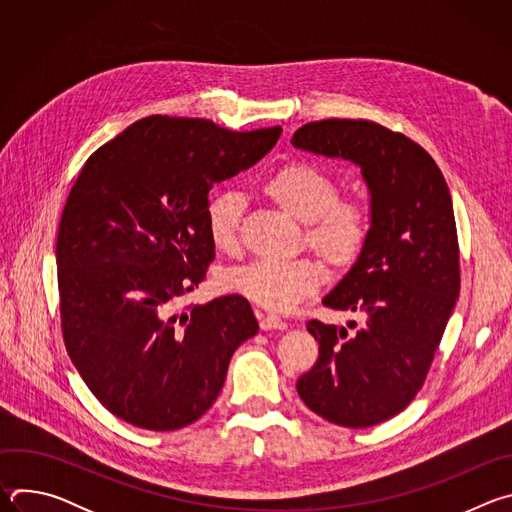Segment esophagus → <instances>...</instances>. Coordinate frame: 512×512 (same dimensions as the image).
I'll return each instance as SVG.
<instances>
[{"instance_id": "1", "label": "esophagus", "mask_w": 512, "mask_h": 512, "mask_svg": "<svg viewBox=\"0 0 512 512\" xmlns=\"http://www.w3.org/2000/svg\"><path fill=\"white\" fill-rule=\"evenodd\" d=\"M259 326H261V330H285L287 328V324L275 314H265V316L261 314Z\"/></svg>"}]
</instances>
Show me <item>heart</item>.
<instances>
[{
    "instance_id": "1",
    "label": "heart",
    "mask_w": 512,
    "mask_h": 512,
    "mask_svg": "<svg viewBox=\"0 0 512 512\" xmlns=\"http://www.w3.org/2000/svg\"><path fill=\"white\" fill-rule=\"evenodd\" d=\"M263 192L287 214L306 223V243L334 267L352 265L367 245L371 218L358 200L338 198L336 182L318 166L291 162L263 182ZM245 200L239 192L221 190L204 208L206 235L214 249L233 253ZM324 281L322 265L312 257L257 259L227 273L225 283L235 294L269 312H289L316 294Z\"/></svg>"
}]
</instances>
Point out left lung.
Returning <instances> with one entry per match:
<instances>
[{
	"instance_id": "1",
	"label": "left lung",
	"mask_w": 512,
	"mask_h": 512,
	"mask_svg": "<svg viewBox=\"0 0 512 512\" xmlns=\"http://www.w3.org/2000/svg\"><path fill=\"white\" fill-rule=\"evenodd\" d=\"M300 150L356 164L371 194L367 245L322 300L362 318L360 328L308 322L320 354L298 395L320 417L371 427L403 411L421 389L460 294L454 206L442 170L405 137L364 119L300 127Z\"/></svg>"
}]
</instances>
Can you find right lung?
I'll list each match as a JSON object with an SVG mask.
<instances>
[{
    "label": "right lung",
    "instance_id": "1",
    "mask_svg": "<svg viewBox=\"0 0 512 512\" xmlns=\"http://www.w3.org/2000/svg\"><path fill=\"white\" fill-rule=\"evenodd\" d=\"M279 135L152 115L85 162L56 241L62 336L91 393L123 421L152 431L194 423L221 393L233 352L257 334L243 296L180 304L214 259L212 184L257 164Z\"/></svg>",
    "mask_w": 512,
    "mask_h": 512
}]
</instances>
